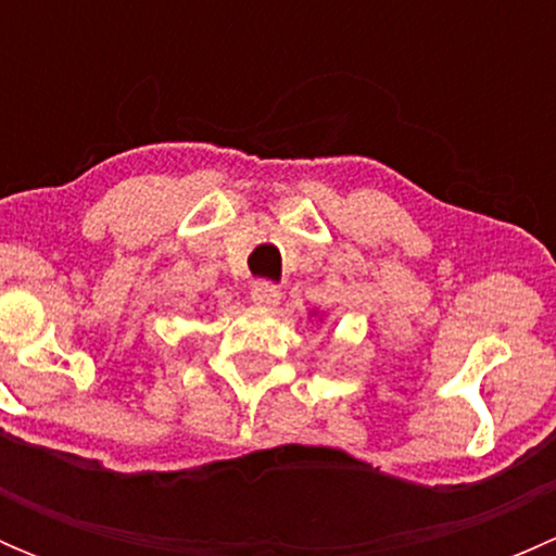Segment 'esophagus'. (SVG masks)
<instances>
[{"mask_svg":"<svg viewBox=\"0 0 556 556\" xmlns=\"http://www.w3.org/2000/svg\"><path fill=\"white\" fill-rule=\"evenodd\" d=\"M250 299L252 304L261 306V309H271V306H277L279 299H282V290L271 282H255L250 290Z\"/></svg>","mask_w":556,"mask_h":556,"instance_id":"34e87169","label":"esophagus"}]
</instances>
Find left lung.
<instances>
[{
  "instance_id": "8db88e82",
  "label": "left lung",
  "mask_w": 556,
  "mask_h": 556,
  "mask_svg": "<svg viewBox=\"0 0 556 556\" xmlns=\"http://www.w3.org/2000/svg\"><path fill=\"white\" fill-rule=\"evenodd\" d=\"M314 314H319V312H309V317H314ZM319 319H323V314H319Z\"/></svg>"
}]
</instances>
